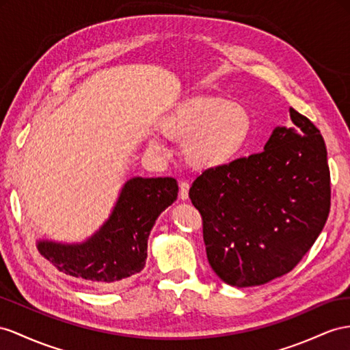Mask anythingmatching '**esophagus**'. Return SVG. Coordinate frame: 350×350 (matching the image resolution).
Listing matches in <instances>:
<instances>
[{"instance_id": "esophagus-1", "label": "esophagus", "mask_w": 350, "mask_h": 350, "mask_svg": "<svg viewBox=\"0 0 350 350\" xmlns=\"http://www.w3.org/2000/svg\"><path fill=\"white\" fill-rule=\"evenodd\" d=\"M178 198L183 200V201L189 198V183H187V182L178 183Z\"/></svg>"}]
</instances>
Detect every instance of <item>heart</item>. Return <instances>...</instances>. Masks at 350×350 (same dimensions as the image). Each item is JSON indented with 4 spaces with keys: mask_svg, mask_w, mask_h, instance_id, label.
<instances>
[{
    "mask_svg": "<svg viewBox=\"0 0 350 350\" xmlns=\"http://www.w3.org/2000/svg\"><path fill=\"white\" fill-rule=\"evenodd\" d=\"M165 137L183 142L187 164L198 170L228 165L245 149L253 131V118L238 102L220 97L196 96L177 105L159 124ZM149 146L163 149L158 137Z\"/></svg>",
    "mask_w": 350,
    "mask_h": 350,
    "instance_id": "b5f03b06",
    "label": "heart"
}]
</instances>
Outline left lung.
I'll list each match as a JSON object with an SVG mask.
<instances>
[{
	"instance_id": "1",
	"label": "left lung",
	"mask_w": 350,
	"mask_h": 350,
	"mask_svg": "<svg viewBox=\"0 0 350 350\" xmlns=\"http://www.w3.org/2000/svg\"><path fill=\"white\" fill-rule=\"evenodd\" d=\"M260 154L205 170L189 189L202 216L208 263L221 281L254 286L288 273L319 237L329 213L327 148L290 107Z\"/></svg>"
}]
</instances>
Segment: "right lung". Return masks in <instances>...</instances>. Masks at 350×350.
Returning a JSON list of instances; mask_svg holds the SVG:
<instances>
[{"instance_id": "1", "label": "right lung", "mask_w": 350, "mask_h": 350, "mask_svg": "<svg viewBox=\"0 0 350 350\" xmlns=\"http://www.w3.org/2000/svg\"><path fill=\"white\" fill-rule=\"evenodd\" d=\"M173 177H133L124 185L102 228L81 244L38 241V252L65 275L100 286H116L146 265L155 220L177 198Z\"/></svg>"}]
</instances>
